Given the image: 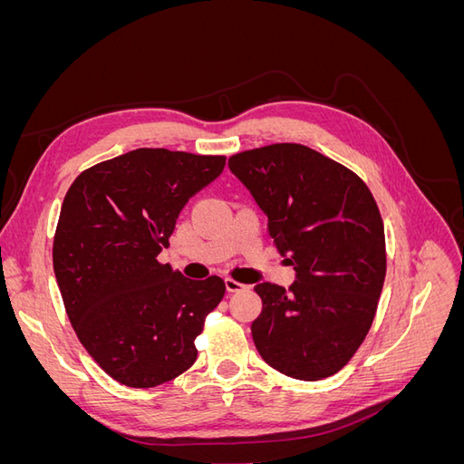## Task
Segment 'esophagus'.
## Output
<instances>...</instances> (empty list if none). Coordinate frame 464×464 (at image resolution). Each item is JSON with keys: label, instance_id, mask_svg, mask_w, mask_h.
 <instances>
[{"label": "esophagus", "instance_id": "obj_1", "mask_svg": "<svg viewBox=\"0 0 464 464\" xmlns=\"http://www.w3.org/2000/svg\"><path fill=\"white\" fill-rule=\"evenodd\" d=\"M224 285H227V290H228V292H242V290L247 288L246 285L237 283V280H234V278H224Z\"/></svg>", "mask_w": 464, "mask_h": 464}]
</instances>
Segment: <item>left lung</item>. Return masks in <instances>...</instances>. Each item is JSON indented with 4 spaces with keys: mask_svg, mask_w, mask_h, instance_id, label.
<instances>
[{
    "mask_svg": "<svg viewBox=\"0 0 464 464\" xmlns=\"http://www.w3.org/2000/svg\"><path fill=\"white\" fill-rule=\"evenodd\" d=\"M230 172L266 217L290 288L256 285V348L276 372L317 382L343 370L366 339L385 280V230L373 195L321 152L276 143L234 154Z\"/></svg>",
    "mask_w": 464,
    "mask_h": 464,
    "instance_id": "1",
    "label": "left lung"
}]
</instances>
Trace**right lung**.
Segmentation results:
<instances>
[{
    "label": "right lung",
    "instance_id": "add662e5",
    "mask_svg": "<svg viewBox=\"0 0 464 464\" xmlns=\"http://www.w3.org/2000/svg\"><path fill=\"white\" fill-rule=\"evenodd\" d=\"M227 159L135 149L69 188L53 237V273L81 344L116 382L149 389L198 360L195 339L224 280L186 278L157 261L189 198Z\"/></svg>",
    "mask_w": 464,
    "mask_h": 464
}]
</instances>
